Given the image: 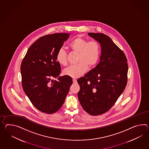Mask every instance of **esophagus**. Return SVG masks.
Listing matches in <instances>:
<instances>
[{
    "mask_svg": "<svg viewBox=\"0 0 149 149\" xmlns=\"http://www.w3.org/2000/svg\"><path fill=\"white\" fill-rule=\"evenodd\" d=\"M73 83H76V82H77V80L75 79H73Z\"/></svg>",
    "mask_w": 149,
    "mask_h": 149,
    "instance_id": "esophagus-1",
    "label": "esophagus"
}]
</instances>
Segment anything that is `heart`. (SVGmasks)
<instances>
[{
    "label": "heart",
    "instance_id": "heart-1",
    "mask_svg": "<svg viewBox=\"0 0 149 149\" xmlns=\"http://www.w3.org/2000/svg\"><path fill=\"white\" fill-rule=\"evenodd\" d=\"M71 50L79 53L76 65H70L63 70L66 76L77 78L85 73L89 67L94 66L97 62L100 54V46L96 41H88L82 38H76L69 44ZM56 60L61 65H67V54L65 49H58Z\"/></svg>",
    "mask_w": 149,
    "mask_h": 149
}]
</instances>
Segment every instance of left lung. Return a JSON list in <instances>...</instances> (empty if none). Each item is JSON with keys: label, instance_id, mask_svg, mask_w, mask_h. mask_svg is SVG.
Wrapping results in <instances>:
<instances>
[{"label": "left lung", "instance_id": "1", "mask_svg": "<svg viewBox=\"0 0 149 149\" xmlns=\"http://www.w3.org/2000/svg\"><path fill=\"white\" fill-rule=\"evenodd\" d=\"M101 46L100 61L84 77L77 80L81 105L89 114L97 116L107 112L126 87L127 58L111 38L103 33H88Z\"/></svg>", "mask_w": 149, "mask_h": 149}]
</instances>
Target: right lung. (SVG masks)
Instances as JSON below:
<instances>
[{"label": "right lung", "instance_id": "1", "mask_svg": "<svg viewBox=\"0 0 149 149\" xmlns=\"http://www.w3.org/2000/svg\"><path fill=\"white\" fill-rule=\"evenodd\" d=\"M69 35L54 33L41 37L29 47L22 61L24 91L36 109L46 113L60 109L73 84L71 77L58 76L61 65L56 60L58 51ZM57 77L58 81L51 80Z\"/></svg>", "mask_w": 149, "mask_h": 149}]
</instances>
